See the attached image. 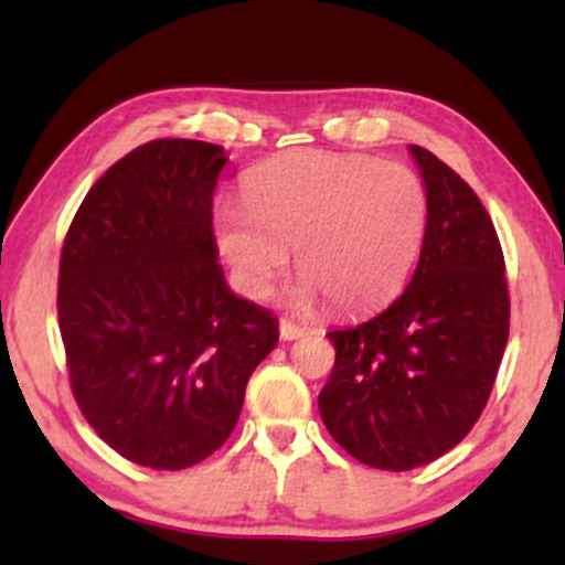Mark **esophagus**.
I'll return each mask as SVG.
<instances>
[{
    "instance_id": "1",
    "label": "esophagus",
    "mask_w": 565,
    "mask_h": 565,
    "mask_svg": "<svg viewBox=\"0 0 565 565\" xmlns=\"http://www.w3.org/2000/svg\"><path fill=\"white\" fill-rule=\"evenodd\" d=\"M278 332H281V340H297V337H302L308 329L297 327V323H291L287 319H281L278 321Z\"/></svg>"
}]
</instances>
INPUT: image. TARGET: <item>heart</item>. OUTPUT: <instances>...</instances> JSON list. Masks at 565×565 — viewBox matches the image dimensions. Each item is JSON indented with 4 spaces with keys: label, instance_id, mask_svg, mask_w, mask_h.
Here are the masks:
<instances>
[{
    "label": "heart",
    "instance_id": "heart-1",
    "mask_svg": "<svg viewBox=\"0 0 565 565\" xmlns=\"http://www.w3.org/2000/svg\"><path fill=\"white\" fill-rule=\"evenodd\" d=\"M215 228L252 295H265L297 252L305 295L355 313L406 284L425 242L427 191L398 161L305 148L257 167L244 206H220Z\"/></svg>",
    "mask_w": 565,
    "mask_h": 565
}]
</instances>
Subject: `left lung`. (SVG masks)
<instances>
[{
    "instance_id": "1",
    "label": "left lung",
    "mask_w": 565,
    "mask_h": 565,
    "mask_svg": "<svg viewBox=\"0 0 565 565\" xmlns=\"http://www.w3.org/2000/svg\"><path fill=\"white\" fill-rule=\"evenodd\" d=\"M427 188V231L404 295L359 327L334 329L321 419L350 457L414 470L459 444L494 387L510 334L497 228L476 191L412 146Z\"/></svg>"
}]
</instances>
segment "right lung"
Wrapping results in <instances>:
<instances>
[{"mask_svg": "<svg viewBox=\"0 0 565 565\" xmlns=\"http://www.w3.org/2000/svg\"><path fill=\"white\" fill-rule=\"evenodd\" d=\"M223 148L161 138L108 167L71 220L57 323L71 393L129 462L185 470L238 423L246 382L276 348L270 310L228 289L212 196Z\"/></svg>", "mask_w": 565, "mask_h": 565, "instance_id": "1", "label": "right lung"}]
</instances>
